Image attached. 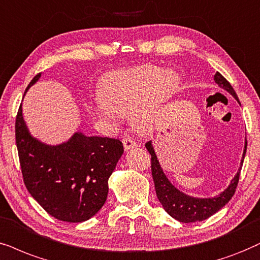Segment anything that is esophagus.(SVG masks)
<instances>
[{
  "label": "esophagus",
  "mask_w": 260,
  "mask_h": 260,
  "mask_svg": "<svg viewBox=\"0 0 260 260\" xmlns=\"http://www.w3.org/2000/svg\"><path fill=\"white\" fill-rule=\"evenodd\" d=\"M122 143H123V147H124V150H131V149H133V147H136V146H138V144L136 143V141H134L133 139H131L129 137H126V138H123V140H122Z\"/></svg>",
  "instance_id": "esophagus-1"
}]
</instances>
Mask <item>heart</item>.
<instances>
[{"instance_id":"heart-1","label":"heart","mask_w":260,"mask_h":260,"mask_svg":"<svg viewBox=\"0 0 260 260\" xmlns=\"http://www.w3.org/2000/svg\"><path fill=\"white\" fill-rule=\"evenodd\" d=\"M179 87V75L174 71L140 64L108 74L102 84L101 98L111 119L131 113L134 126L149 129L160 108L175 96Z\"/></svg>"}]
</instances>
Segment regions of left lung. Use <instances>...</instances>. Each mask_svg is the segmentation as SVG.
I'll use <instances>...</instances> for the list:
<instances>
[{
    "label": "left lung",
    "instance_id": "obj_1",
    "mask_svg": "<svg viewBox=\"0 0 260 260\" xmlns=\"http://www.w3.org/2000/svg\"><path fill=\"white\" fill-rule=\"evenodd\" d=\"M215 83L218 85L219 87L224 88L228 91L236 101L239 102V98L236 96L234 88L229 84V81L223 77L221 73H216L215 78H213ZM147 151L151 154V172H152V177L154 182V189H156L157 198L162 204V206L167 212L172 216L173 218L177 219L179 222L182 223H190V222H200L204 219L209 218L213 213L219 211L223 206L225 205L232 197L234 196L236 186H238L239 177H240V170H241L242 163H244V158L246 154V150H247V140L245 143V150L244 154H242L241 166H240L239 172L236 173L234 179L231 181V185L228 188L223 190L221 194L213 198H194V197L187 196L179 190L176 187L170 183L168 177L164 175L162 168H160L158 159H157L156 153H154L153 146L151 141L145 144Z\"/></svg>",
    "mask_w": 260,
    "mask_h": 260
}]
</instances>
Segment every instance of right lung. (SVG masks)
<instances>
[{"label": "right lung", "mask_w": 260, "mask_h": 260, "mask_svg": "<svg viewBox=\"0 0 260 260\" xmlns=\"http://www.w3.org/2000/svg\"><path fill=\"white\" fill-rule=\"evenodd\" d=\"M39 78L41 73L26 90ZM15 141L26 188L49 215L79 223L100 211L108 197V180L123 153L119 139L77 132L63 144L47 145L29 134L20 106Z\"/></svg>", "instance_id": "1"}]
</instances>
